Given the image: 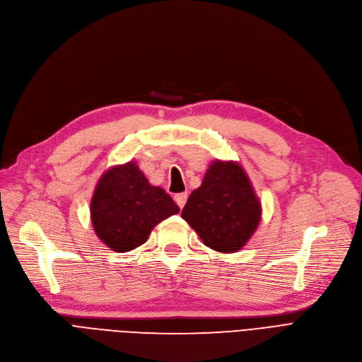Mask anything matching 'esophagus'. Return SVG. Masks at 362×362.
Returning a JSON list of instances; mask_svg holds the SVG:
<instances>
[{"label":"esophagus","instance_id":"34e87169","mask_svg":"<svg viewBox=\"0 0 362 362\" xmlns=\"http://www.w3.org/2000/svg\"><path fill=\"white\" fill-rule=\"evenodd\" d=\"M173 199H175V202H177V205H178L180 208H184V205H185V202H187V193H178V194H175V196H173Z\"/></svg>","mask_w":362,"mask_h":362}]
</instances>
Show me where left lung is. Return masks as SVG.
<instances>
[{"label": "left lung", "mask_w": 362, "mask_h": 362, "mask_svg": "<svg viewBox=\"0 0 362 362\" xmlns=\"http://www.w3.org/2000/svg\"><path fill=\"white\" fill-rule=\"evenodd\" d=\"M181 216L211 250L236 252L257 230L262 204L240 165L215 160Z\"/></svg>", "instance_id": "8db88e82"}]
</instances>
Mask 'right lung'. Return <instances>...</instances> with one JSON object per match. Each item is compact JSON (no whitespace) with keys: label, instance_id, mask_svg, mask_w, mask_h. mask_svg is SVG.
I'll list each match as a JSON object with an SVG mask.
<instances>
[{"label":"right lung","instance_id":"right-lung-1","mask_svg":"<svg viewBox=\"0 0 362 362\" xmlns=\"http://www.w3.org/2000/svg\"><path fill=\"white\" fill-rule=\"evenodd\" d=\"M178 212L172 197L151 185L135 162L108 169L90 202L95 233L115 252L138 248L154 226Z\"/></svg>","mask_w":362,"mask_h":362}]
</instances>
